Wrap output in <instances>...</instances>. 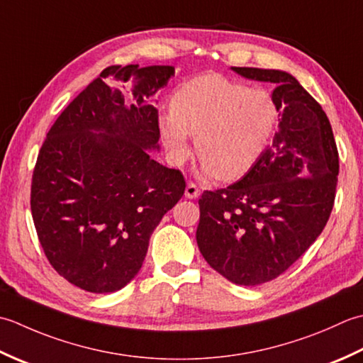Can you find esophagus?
Masks as SVG:
<instances>
[{
	"label": "esophagus",
	"instance_id": "esophagus-1",
	"mask_svg": "<svg viewBox=\"0 0 363 363\" xmlns=\"http://www.w3.org/2000/svg\"><path fill=\"white\" fill-rule=\"evenodd\" d=\"M199 194H201V191H199L197 184L189 182V183L186 184V189H184V196H186L188 199H197Z\"/></svg>",
	"mask_w": 363,
	"mask_h": 363
}]
</instances>
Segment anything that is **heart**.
I'll use <instances>...</instances> for the list:
<instances>
[{"mask_svg":"<svg viewBox=\"0 0 363 363\" xmlns=\"http://www.w3.org/2000/svg\"><path fill=\"white\" fill-rule=\"evenodd\" d=\"M279 111L271 94L219 75L184 83L172 109L160 116V135L169 157L182 164L191 155V135L202 158L201 175L236 180L258 161L274 135Z\"/></svg>","mask_w":363,"mask_h":363,"instance_id":"b5f03b06","label":"heart"}]
</instances>
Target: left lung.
Wrapping results in <instances>:
<instances>
[{
	"instance_id": "left-lung-1",
	"label": "left lung",
	"mask_w": 363,
	"mask_h": 363,
	"mask_svg": "<svg viewBox=\"0 0 363 363\" xmlns=\"http://www.w3.org/2000/svg\"><path fill=\"white\" fill-rule=\"evenodd\" d=\"M232 70L276 84L279 130L240 182L199 199L196 240L214 271L254 286L285 272L321 235L335 201L338 152L326 113L293 75Z\"/></svg>"
}]
</instances>
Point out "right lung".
<instances>
[{
    "instance_id": "right-lung-1",
    "label": "right lung",
    "mask_w": 363,
    "mask_h": 363,
    "mask_svg": "<svg viewBox=\"0 0 363 363\" xmlns=\"http://www.w3.org/2000/svg\"><path fill=\"white\" fill-rule=\"evenodd\" d=\"M172 65H113L57 117L37 157L31 213L48 262L70 284L113 293L130 284L161 218L180 201L183 175L160 150L155 97ZM133 81V101L107 79Z\"/></svg>"
}]
</instances>
